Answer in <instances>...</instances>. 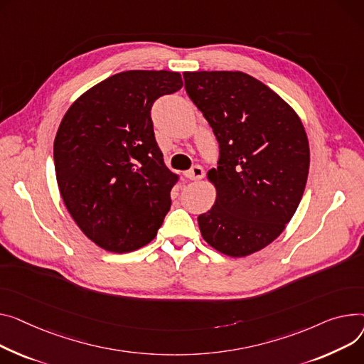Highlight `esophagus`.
I'll return each instance as SVG.
<instances>
[{
    "instance_id": "esophagus-1",
    "label": "esophagus",
    "mask_w": 364,
    "mask_h": 364,
    "mask_svg": "<svg viewBox=\"0 0 364 364\" xmlns=\"http://www.w3.org/2000/svg\"><path fill=\"white\" fill-rule=\"evenodd\" d=\"M184 176H186L188 180L198 181V180H202V178H203L205 171H203V168H202L200 165H195L191 169H188V171H186Z\"/></svg>"
}]
</instances>
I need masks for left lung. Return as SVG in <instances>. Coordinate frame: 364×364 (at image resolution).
Segmentation results:
<instances>
[{"label": "left lung", "mask_w": 364, "mask_h": 364, "mask_svg": "<svg viewBox=\"0 0 364 364\" xmlns=\"http://www.w3.org/2000/svg\"><path fill=\"white\" fill-rule=\"evenodd\" d=\"M184 87L220 143L208 173L215 205L199 215L203 240L231 257L262 250L284 231L303 198L310 151L300 117L243 71H186Z\"/></svg>", "instance_id": "8db88e82"}]
</instances>
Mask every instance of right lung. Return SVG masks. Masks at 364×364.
Wrapping results in <instances>:
<instances>
[{
	"label": "right lung",
	"mask_w": 364,
	"mask_h": 364,
	"mask_svg": "<svg viewBox=\"0 0 364 364\" xmlns=\"http://www.w3.org/2000/svg\"><path fill=\"white\" fill-rule=\"evenodd\" d=\"M180 73L129 70L95 85L61 119L55 176L71 218L95 245L126 253L155 238L178 180L164 164L151 108Z\"/></svg>",
	"instance_id": "add662e5"
}]
</instances>
